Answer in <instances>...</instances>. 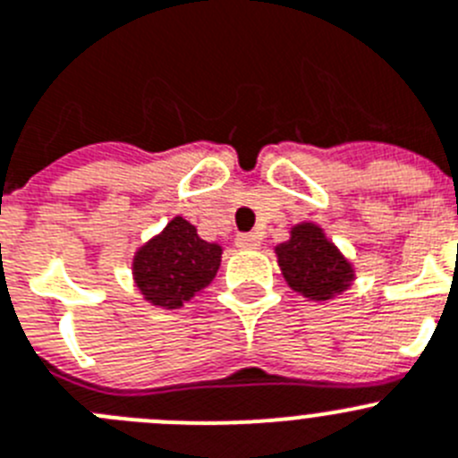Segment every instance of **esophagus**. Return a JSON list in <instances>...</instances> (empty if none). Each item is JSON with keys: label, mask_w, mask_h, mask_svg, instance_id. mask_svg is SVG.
I'll list each match as a JSON object with an SVG mask.
<instances>
[{"label": "esophagus", "mask_w": 458, "mask_h": 458, "mask_svg": "<svg viewBox=\"0 0 458 458\" xmlns=\"http://www.w3.org/2000/svg\"><path fill=\"white\" fill-rule=\"evenodd\" d=\"M236 245L241 247V250H259V245H261V238H259L257 233H238Z\"/></svg>", "instance_id": "34e87169"}]
</instances>
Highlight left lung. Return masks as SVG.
<instances>
[{
  "label": "left lung",
  "mask_w": 458,
  "mask_h": 458,
  "mask_svg": "<svg viewBox=\"0 0 458 458\" xmlns=\"http://www.w3.org/2000/svg\"><path fill=\"white\" fill-rule=\"evenodd\" d=\"M276 257L293 291L311 300H329L352 279L350 263L316 225L295 226L291 241L276 247Z\"/></svg>",
  "instance_id": "8db88e82"
}]
</instances>
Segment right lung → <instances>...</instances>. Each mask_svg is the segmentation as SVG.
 Returning a JSON list of instances; mask_svg holds the SVG:
<instances>
[{
  "label": "right lung",
  "mask_w": 458,
  "mask_h": 458,
  "mask_svg": "<svg viewBox=\"0 0 458 458\" xmlns=\"http://www.w3.org/2000/svg\"><path fill=\"white\" fill-rule=\"evenodd\" d=\"M220 245L201 241L191 222L174 217L161 236L138 251L133 275L152 304L179 309L211 284L220 267Z\"/></svg>",
  "instance_id": "obj_1"
}]
</instances>
